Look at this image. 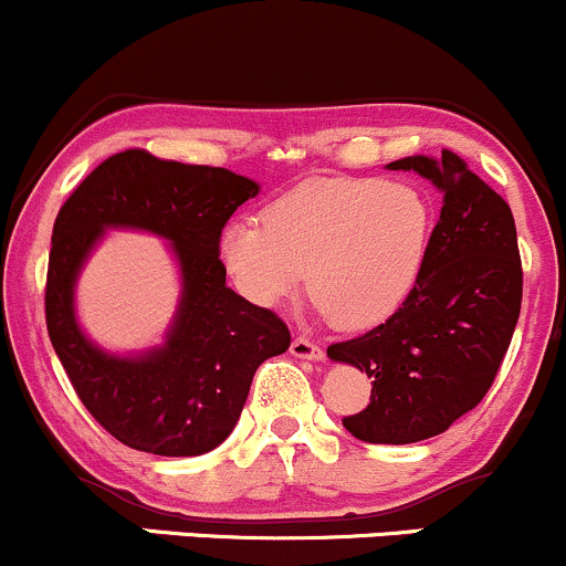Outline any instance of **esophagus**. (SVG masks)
<instances>
[{
  "instance_id": "obj_1",
  "label": "esophagus",
  "mask_w": 566,
  "mask_h": 566,
  "mask_svg": "<svg viewBox=\"0 0 566 566\" xmlns=\"http://www.w3.org/2000/svg\"><path fill=\"white\" fill-rule=\"evenodd\" d=\"M291 354L296 358H305V361H321V358H324V350H321L315 343H310L307 337H294V343H291Z\"/></svg>"
}]
</instances>
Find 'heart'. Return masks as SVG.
Listing matches in <instances>:
<instances>
[{"label": "heart", "mask_w": 566, "mask_h": 566, "mask_svg": "<svg viewBox=\"0 0 566 566\" xmlns=\"http://www.w3.org/2000/svg\"><path fill=\"white\" fill-rule=\"evenodd\" d=\"M431 210L418 188L373 178H315L291 188L264 223L237 218L218 237L248 302L281 305L305 281L315 305L361 329L405 305L429 253Z\"/></svg>", "instance_id": "obj_1"}]
</instances>
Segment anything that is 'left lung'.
I'll use <instances>...</instances> for the list:
<instances>
[{"label":"left lung","mask_w":566,"mask_h":566,"mask_svg":"<svg viewBox=\"0 0 566 566\" xmlns=\"http://www.w3.org/2000/svg\"><path fill=\"white\" fill-rule=\"evenodd\" d=\"M442 193L440 221L405 305L373 332L326 350L373 380V402L343 427L375 446L442 434L496 378L521 313L518 237L510 205L451 150L386 164Z\"/></svg>","instance_id":"8db88e82"}]
</instances>
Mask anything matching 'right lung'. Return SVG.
I'll return each mask as SVG.
<instances>
[{"mask_svg":"<svg viewBox=\"0 0 566 566\" xmlns=\"http://www.w3.org/2000/svg\"><path fill=\"white\" fill-rule=\"evenodd\" d=\"M261 191L223 167L124 150L72 191L53 223L45 321L72 388L124 446L154 455H202L232 434L259 364L289 350V326L227 285L218 237ZM111 228L170 242L181 277L174 324L159 346L102 349L76 321L82 266Z\"/></svg>","mask_w":566,"mask_h":566,"instance_id":"1","label":"right lung"}]
</instances>
